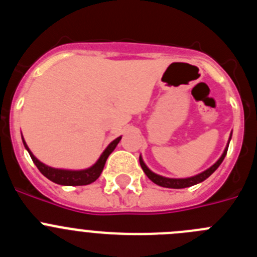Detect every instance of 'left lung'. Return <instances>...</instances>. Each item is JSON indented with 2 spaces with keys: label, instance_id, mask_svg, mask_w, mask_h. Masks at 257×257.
<instances>
[{
  "label": "left lung",
  "instance_id": "1",
  "mask_svg": "<svg viewBox=\"0 0 257 257\" xmlns=\"http://www.w3.org/2000/svg\"><path fill=\"white\" fill-rule=\"evenodd\" d=\"M229 147V145H228ZM228 147L225 148V151H224V153H222V156L220 157V160L217 161L216 163L213 166H211L210 169L206 170V171H203L202 174L199 175H196V176H193V178H188V179H169V178H163V176H160V175L154 174V172H152L151 170L145 166V163L143 162L142 157L139 158L140 161V166H142L143 171L145 172V175L148 176L149 179H151L152 181H153L154 184H157V185H160V187H163V188H172V189H181V188H188V187H192V185H196V184L198 183H202L203 180H206V179L210 176L211 174H212L215 170L219 167L220 165H221V162L224 161V158H225L226 156V152H228Z\"/></svg>",
  "mask_w": 257,
  "mask_h": 257
}]
</instances>
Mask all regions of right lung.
<instances>
[{
  "mask_svg": "<svg viewBox=\"0 0 257 257\" xmlns=\"http://www.w3.org/2000/svg\"><path fill=\"white\" fill-rule=\"evenodd\" d=\"M119 140H121V138H117L115 140H113V142L108 145V148L103 152V154L100 156L99 161H97L92 167H90V169L87 170H82V171H68V170L51 169L49 166L41 163L40 161L31 153V151H29L28 147H27L24 139H23V143H24V147L27 148V151L29 152V156H31L32 161L35 162V165L37 166V169L40 170V172L44 175V176H46V178L49 179V180H51L52 183L60 184V185L76 187V185H87V184L94 183V181L100 176L101 171H103L104 169V165H105L106 162V158L109 157V154L114 151V148L117 147Z\"/></svg>",
  "mask_w": 257,
  "mask_h": 257,
  "instance_id": "right-lung-1",
  "label": "right lung"
}]
</instances>
